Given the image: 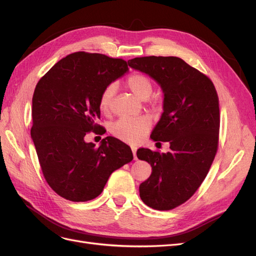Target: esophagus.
Wrapping results in <instances>:
<instances>
[{"instance_id":"1","label":"esophagus","mask_w":256,"mask_h":256,"mask_svg":"<svg viewBox=\"0 0 256 256\" xmlns=\"http://www.w3.org/2000/svg\"><path fill=\"white\" fill-rule=\"evenodd\" d=\"M131 150H132V152H134V160H136L138 158H136V146H131Z\"/></svg>"}]
</instances>
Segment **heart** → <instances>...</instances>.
<instances>
[{"label": "heart", "mask_w": 256, "mask_h": 256, "mask_svg": "<svg viewBox=\"0 0 256 256\" xmlns=\"http://www.w3.org/2000/svg\"><path fill=\"white\" fill-rule=\"evenodd\" d=\"M126 84L129 90L140 100H147L152 94V82L143 74H132L127 79ZM115 90V84H110L102 92L99 106L104 113L110 112ZM150 128V122L147 118H122L113 125L112 134L124 142L138 143L145 136Z\"/></svg>", "instance_id": "1"}]
</instances>
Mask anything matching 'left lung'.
I'll use <instances>...</instances> for the list:
<instances>
[{
  "instance_id": "left-lung-1",
  "label": "left lung",
  "mask_w": 256,
  "mask_h": 256,
  "mask_svg": "<svg viewBox=\"0 0 256 256\" xmlns=\"http://www.w3.org/2000/svg\"><path fill=\"white\" fill-rule=\"evenodd\" d=\"M128 65L148 74L164 92V113L150 134L168 142V152L138 148L152 174L140 184V198L157 210H170L188 200L210 168L218 148L219 99L214 83L176 56H144Z\"/></svg>"
}]
</instances>
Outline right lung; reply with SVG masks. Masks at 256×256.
<instances>
[{"label": "right lung", "mask_w": 256, "mask_h": 256, "mask_svg": "<svg viewBox=\"0 0 256 256\" xmlns=\"http://www.w3.org/2000/svg\"><path fill=\"white\" fill-rule=\"evenodd\" d=\"M128 70L122 58L76 52L38 81L30 136L46 180L62 198L72 202L97 198L115 170L134 159L130 147L116 138H102L99 147L84 140L100 128L102 92Z\"/></svg>", "instance_id": "obj_1"}]
</instances>
